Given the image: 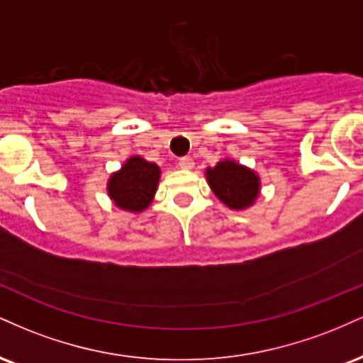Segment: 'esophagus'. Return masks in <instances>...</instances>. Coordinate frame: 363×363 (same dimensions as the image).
<instances>
[{
	"instance_id": "1",
	"label": "esophagus",
	"mask_w": 363,
	"mask_h": 363,
	"mask_svg": "<svg viewBox=\"0 0 363 363\" xmlns=\"http://www.w3.org/2000/svg\"><path fill=\"white\" fill-rule=\"evenodd\" d=\"M179 167L181 169H193L194 167V162L191 157H182L181 160H179Z\"/></svg>"
}]
</instances>
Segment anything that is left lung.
<instances>
[{
  "instance_id": "8db88e82",
  "label": "left lung",
  "mask_w": 363,
  "mask_h": 363,
  "mask_svg": "<svg viewBox=\"0 0 363 363\" xmlns=\"http://www.w3.org/2000/svg\"><path fill=\"white\" fill-rule=\"evenodd\" d=\"M206 179L216 198L232 210L249 208L259 196L261 182L256 172L230 158L208 167Z\"/></svg>"
}]
</instances>
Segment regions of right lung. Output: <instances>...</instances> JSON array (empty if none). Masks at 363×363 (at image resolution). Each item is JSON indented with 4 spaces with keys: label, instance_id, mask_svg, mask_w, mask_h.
I'll use <instances>...</instances> for the list:
<instances>
[{
    "label": "right lung",
    "instance_id": "right-lung-1",
    "mask_svg": "<svg viewBox=\"0 0 363 363\" xmlns=\"http://www.w3.org/2000/svg\"><path fill=\"white\" fill-rule=\"evenodd\" d=\"M158 179L160 167L136 155L128 158L121 170L112 174L107 182V193L121 210L138 213L152 203Z\"/></svg>",
    "mask_w": 363,
    "mask_h": 363
}]
</instances>
